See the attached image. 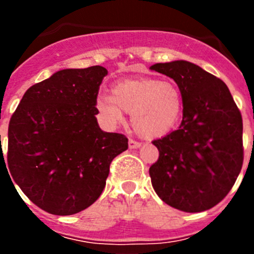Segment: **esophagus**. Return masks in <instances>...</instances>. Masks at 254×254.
Segmentation results:
<instances>
[{
	"instance_id": "1",
	"label": "esophagus",
	"mask_w": 254,
	"mask_h": 254,
	"mask_svg": "<svg viewBox=\"0 0 254 254\" xmlns=\"http://www.w3.org/2000/svg\"><path fill=\"white\" fill-rule=\"evenodd\" d=\"M128 146L129 149H138V147L141 146V142H138V141H134V140H129L128 141Z\"/></svg>"
}]
</instances>
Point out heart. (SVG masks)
Wrapping results in <instances>:
<instances>
[{
	"label": "heart",
	"instance_id": "b5f03b06",
	"mask_svg": "<svg viewBox=\"0 0 254 254\" xmlns=\"http://www.w3.org/2000/svg\"><path fill=\"white\" fill-rule=\"evenodd\" d=\"M96 108L109 125H121L125 122V113H129L138 133L145 137H160L178 122L183 99L174 82L138 78L117 84L113 95L100 94Z\"/></svg>",
	"mask_w": 254,
	"mask_h": 254
}]
</instances>
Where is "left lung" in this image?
<instances>
[{
	"label": "left lung",
	"instance_id": "1",
	"mask_svg": "<svg viewBox=\"0 0 254 254\" xmlns=\"http://www.w3.org/2000/svg\"><path fill=\"white\" fill-rule=\"evenodd\" d=\"M169 76L183 99L179 128L154 140L159 159L150 167L155 192L167 205L201 212L221 201L243 165V121L223 80L188 61L150 67Z\"/></svg>",
	"mask_w": 254,
	"mask_h": 254
}]
</instances>
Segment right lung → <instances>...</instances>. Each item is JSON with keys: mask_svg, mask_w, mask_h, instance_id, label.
I'll return each mask as SVG.
<instances>
[{"mask_svg": "<svg viewBox=\"0 0 254 254\" xmlns=\"http://www.w3.org/2000/svg\"><path fill=\"white\" fill-rule=\"evenodd\" d=\"M107 75L102 66L57 71L29 87L11 117V178L49 214L73 215L93 205L112 160L128 149L125 134L102 131L96 121V98Z\"/></svg>", "mask_w": 254, "mask_h": 254, "instance_id": "add662e5", "label": "right lung"}]
</instances>
